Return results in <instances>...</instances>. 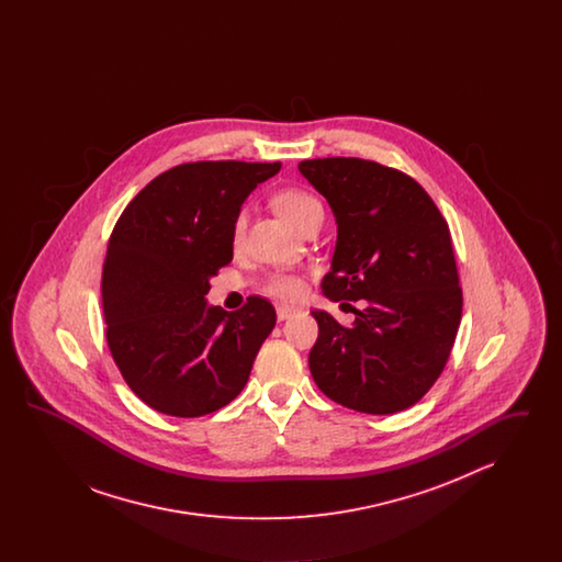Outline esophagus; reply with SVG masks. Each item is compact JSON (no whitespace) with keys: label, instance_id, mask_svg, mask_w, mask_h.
<instances>
[{"label":"esophagus","instance_id":"34e87169","mask_svg":"<svg viewBox=\"0 0 562 562\" xmlns=\"http://www.w3.org/2000/svg\"><path fill=\"white\" fill-rule=\"evenodd\" d=\"M299 310L296 307H289V305H282V307H278V321L284 322L289 321V318H293L294 314H296Z\"/></svg>","mask_w":562,"mask_h":562}]
</instances>
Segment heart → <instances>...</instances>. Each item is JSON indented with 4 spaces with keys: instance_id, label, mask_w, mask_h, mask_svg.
I'll list each match as a JSON object with an SVG mask.
<instances>
[{
    "instance_id": "obj_1",
    "label": "heart",
    "mask_w": 562,
    "mask_h": 562,
    "mask_svg": "<svg viewBox=\"0 0 562 562\" xmlns=\"http://www.w3.org/2000/svg\"><path fill=\"white\" fill-rule=\"evenodd\" d=\"M271 204L289 223H293L296 229L307 227L316 216H322V204L318 198H314L303 189H282L271 198ZM241 241H244V216H238L232 229V244L234 248H240ZM263 291L284 301H294L305 291V282L294 273L276 271L263 282Z\"/></svg>"
}]
</instances>
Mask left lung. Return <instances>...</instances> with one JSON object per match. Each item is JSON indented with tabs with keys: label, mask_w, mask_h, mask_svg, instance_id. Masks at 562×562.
<instances>
[{
	"label": "left lung",
	"mask_w": 562,
	"mask_h": 562,
	"mask_svg": "<svg viewBox=\"0 0 562 562\" xmlns=\"http://www.w3.org/2000/svg\"><path fill=\"white\" fill-rule=\"evenodd\" d=\"M337 216V248L322 291L367 299L353 326L314 310L310 371L330 401L392 415L422 401L447 367L463 294L449 223L415 179L360 158L299 164Z\"/></svg>",
	"instance_id": "1"
}]
</instances>
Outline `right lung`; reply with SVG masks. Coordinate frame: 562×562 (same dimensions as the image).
Listing matches in <instances>:
<instances>
[{"label":"right lung","mask_w":562,"mask_h":562,"mask_svg":"<svg viewBox=\"0 0 562 562\" xmlns=\"http://www.w3.org/2000/svg\"><path fill=\"white\" fill-rule=\"evenodd\" d=\"M280 161H188L140 189L120 214L103 263L108 346L134 394L172 417L234 401L276 326L263 296L236 312L209 307L211 278L234 257L248 193Z\"/></svg>","instance_id":"1"}]
</instances>
